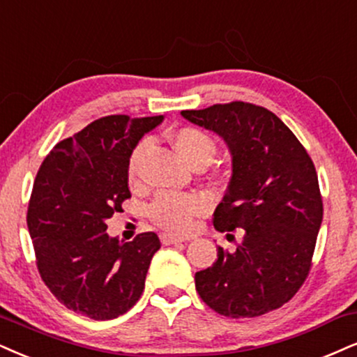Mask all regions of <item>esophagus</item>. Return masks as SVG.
I'll return each mask as SVG.
<instances>
[{"label": "esophagus", "instance_id": "1", "mask_svg": "<svg viewBox=\"0 0 357 357\" xmlns=\"http://www.w3.org/2000/svg\"><path fill=\"white\" fill-rule=\"evenodd\" d=\"M160 240L164 245H178V243H183V241H185L182 238H177V236H174V235H167V233L160 235Z\"/></svg>", "mask_w": 357, "mask_h": 357}]
</instances>
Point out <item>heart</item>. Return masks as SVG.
Masks as SVG:
<instances>
[{
  "label": "heart",
  "instance_id": "1",
  "mask_svg": "<svg viewBox=\"0 0 357 357\" xmlns=\"http://www.w3.org/2000/svg\"><path fill=\"white\" fill-rule=\"evenodd\" d=\"M169 139L178 155L193 169H204L213 160L217 153V142L208 132L193 126H183L170 130ZM147 140H142L132 149L127 160V182L130 187L140 185V162L145 151ZM206 212V202L199 195L190 193H162L152 202L151 218L158 227L170 233H188L193 228V220Z\"/></svg>",
  "mask_w": 357,
  "mask_h": 357
}]
</instances>
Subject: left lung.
<instances>
[{"label": "left lung", "instance_id": "8db88e82", "mask_svg": "<svg viewBox=\"0 0 357 357\" xmlns=\"http://www.w3.org/2000/svg\"><path fill=\"white\" fill-rule=\"evenodd\" d=\"M225 140L231 178L213 213L218 231L243 230L235 252L195 273L206 305L228 318H255L296 294L311 270L323 222L318 174L296 135L271 111L250 102L182 111Z\"/></svg>", "mask_w": 357, "mask_h": 357}]
</instances>
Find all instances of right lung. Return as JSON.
Instances as JSON below:
<instances>
[{"mask_svg":"<svg viewBox=\"0 0 357 357\" xmlns=\"http://www.w3.org/2000/svg\"><path fill=\"white\" fill-rule=\"evenodd\" d=\"M162 121L164 116L98 119L54 145L39 167L26 217L38 271L74 313L117 318L144 291L160 240L147 231L124 243L105 233V220L130 199L132 149Z\"/></svg>","mask_w":357,"mask_h":357,"instance_id":"obj_1","label":"right lung"}]
</instances>
